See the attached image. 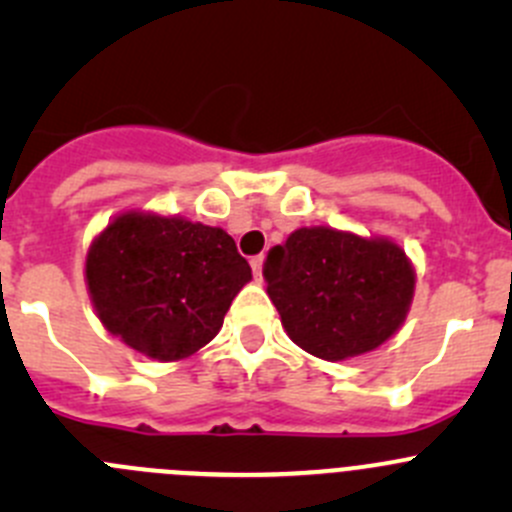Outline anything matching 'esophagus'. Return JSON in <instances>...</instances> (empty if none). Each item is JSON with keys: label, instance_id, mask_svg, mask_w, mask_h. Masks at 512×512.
I'll return each mask as SVG.
<instances>
[{"label": "esophagus", "instance_id": "esophagus-1", "mask_svg": "<svg viewBox=\"0 0 512 512\" xmlns=\"http://www.w3.org/2000/svg\"><path fill=\"white\" fill-rule=\"evenodd\" d=\"M262 262H265V257H262V255L252 257V260H250V265H252V272H255V277H257V280H262Z\"/></svg>", "mask_w": 512, "mask_h": 512}]
</instances>
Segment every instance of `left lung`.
Here are the masks:
<instances>
[{
  "label": "left lung",
  "instance_id": "8db88e82",
  "mask_svg": "<svg viewBox=\"0 0 512 512\" xmlns=\"http://www.w3.org/2000/svg\"><path fill=\"white\" fill-rule=\"evenodd\" d=\"M282 327L327 361L374 352L409 314L416 272L389 237L299 227L272 247L262 270Z\"/></svg>",
  "mask_w": 512,
  "mask_h": 512
}]
</instances>
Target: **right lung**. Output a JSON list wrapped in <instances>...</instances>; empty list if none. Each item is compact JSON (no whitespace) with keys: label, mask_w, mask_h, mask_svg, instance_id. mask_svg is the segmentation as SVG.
Listing matches in <instances>:
<instances>
[{"label":"right lung","mask_w":512,"mask_h":512,"mask_svg":"<svg viewBox=\"0 0 512 512\" xmlns=\"http://www.w3.org/2000/svg\"><path fill=\"white\" fill-rule=\"evenodd\" d=\"M250 280L225 230L180 215L128 210L86 252V287L101 324L156 361L188 359L215 339Z\"/></svg>","instance_id":"right-lung-1"}]
</instances>
